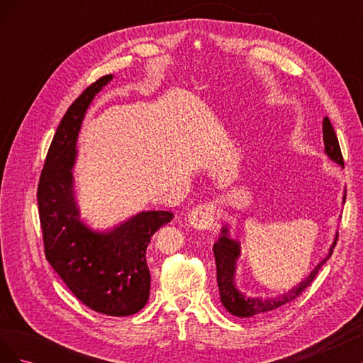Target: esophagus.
Masks as SVG:
<instances>
[{"mask_svg":"<svg viewBox=\"0 0 363 363\" xmlns=\"http://www.w3.org/2000/svg\"><path fill=\"white\" fill-rule=\"evenodd\" d=\"M216 215V204L215 203H204L194 207L189 213V223L194 228L206 230L211 228L215 221Z\"/></svg>","mask_w":363,"mask_h":363,"instance_id":"34e87169","label":"esophagus"}]
</instances>
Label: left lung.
Here are the masks:
<instances>
[{
	"label": "left lung",
	"mask_w": 363,
	"mask_h": 363,
	"mask_svg": "<svg viewBox=\"0 0 363 363\" xmlns=\"http://www.w3.org/2000/svg\"><path fill=\"white\" fill-rule=\"evenodd\" d=\"M323 139H324L325 155L333 162L339 163L340 167H344V159H342V152H340L337 136L335 133L330 119L327 116L323 119ZM345 196H347V191L344 194V203H345ZM336 242H337V232L325 259H323L320 263H318L316 268L300 284H296V286H294L291 291L284 292L281 295L265 296V298H263V296H248L236 288L235 272H236V262L240 256V244L239 240L228 236L227 227H223L221 235H219L218 240L213 244V255L216 262V280H218V288H219V295H221L223 306L230 313L239 318H250V316L262 315L265 312H271L274 309H279L280 306L295 300L296 296L301 295V292L307 286H311V283L316 277L318 271L321 269L324 263L333 255V248Z\"/></svg>",
	"instance_id": "1"
}]
</instances>
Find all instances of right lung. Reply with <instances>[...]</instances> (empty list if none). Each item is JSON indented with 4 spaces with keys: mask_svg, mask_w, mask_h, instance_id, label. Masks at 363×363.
<instances>
[{
    "mask_svg": "<svg viewBox=\"0 0 363 363\" xmlns=\"http://www.w3.org/2000/svg\"><path fill=\"white\" fill-rule=\"evenodd\" d=\"M112 79L108 74L86 87L62 118L40 172L38 204L45 257L69 291L95 312L128 316L148 301L147 247L174 215L139 212L107 232L80 221L72 180L77 138L87 107Z\"/></svg>",
    "mask_w": 363,
    "mask_h": 363,
    "instance_id": "right-lung-1",
    "label": "right lung"
}]
</instances>
